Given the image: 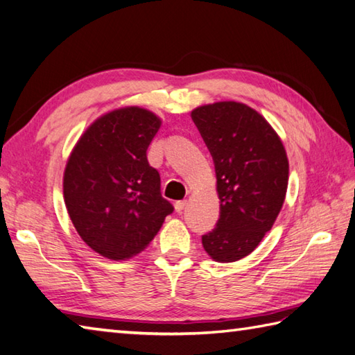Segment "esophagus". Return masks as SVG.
Segmentation results:
<instances>
[{
	"instance_id": "esophagus-1",
	"label": "esophagus",
	"mask_w": 355,
	"mask_h": 355,
	"mask_svg": "<svg viewBox=\"0 0 355 355\" xmlns=\"http://www.w3.org/2000/svg\"><path fill=\"white\" fill-rule=\"evenodd\" d=\"M187 207V200H178L175 204V209L178 213H182V209Z\"/></svg>"
}]
</instances>
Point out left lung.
Listing matches in <instances>:
<instances>
[{"instance_id": "obj_1", "label": "left lung", "mask_w": 355, "mask_h": 355, "mask_svg": "<svg viewBox=\"0 0 355 355\" xmlns=\"http://www.w3.org/2000/svg\"><path fill=\"white\" fill-rule=\"evenodd\" d=\"M191 119L213 156L220 199L219 220L202 236V245L216 262H236L254 251L280 213L286 151L262 114L245 104L202 105Z\"/></svg>"}]
</instances>
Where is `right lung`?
<instances>
[{"mask_svg":"<svg viewBox=\"0 0 355 355\" xmlns=\"http://www.w3.org/2000/svg\"><path fill=\"white\" fill-rule=\"evenodd\" d=\"M161 127L155 113L125 107L98 118L79 137L64 171V202L83 241L112 260L153 241L173 205L147 148Z\"/></svg>","mask_w":355,"mask_h":355,"instance_id":"1","label":"right lung"}]
</instances>
